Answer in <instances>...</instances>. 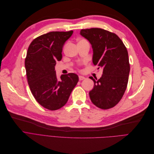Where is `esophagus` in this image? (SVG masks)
Returning <instances> with one entry per match:
<instances>
[{"label": "esophagus", "instance_id": "obj_1", "mask_svg": "<svg viewBox=\"0 0 154 154\" xmlns=\"http://www.w3.org/2000/svg\"><path fill=\"white\" fill-rule=\"evenodd\" d=\"M85 78L84 77V76H79V80H84Z\"/></svg>", "mask_w": 154, "mask_h": 154}]
</instances>
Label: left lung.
Wrapping results in <instances>:
<instances>
[{"mask_svg":"<svg viewBox=\"0 0 154 154\" xmlns=\"http://www.w3.org/2000/svg\"><path fill=\"white\" fill-rule=\"evenodd\" d=\"M80 35L92 45L93 63L103 69L99 80L89 77L94 83L89 92L91 100L100 109L112 108L122 98L127 87L130 72L127 49L118 35L103 29H82Z\"/></svg>","mask_w":154,"mask_h":154,"instance_id":"left-lung-1","label":"left lung"}]
</instances>
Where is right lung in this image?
Here are the masks:
<instances>
[{
	"label": "right lung",
	"instance_id": "1",
	"mask_svg": "<svg viewBox=\"0 0 154 154\" xmlns=\"http://www.w3.org/2000/svg\"><path fill=\"white\" fill-rule=\"evenodd\" d=\"M73 31H52L37 37L30 44L25 59L27 82L32 94L44 108L56 110L67 102L79 80L77 74H62L58 79L54 71L62 58L65 42Z\"/></svg>",
	"mask_w": 154,
	"mask_h": 154
}]
</instances>
